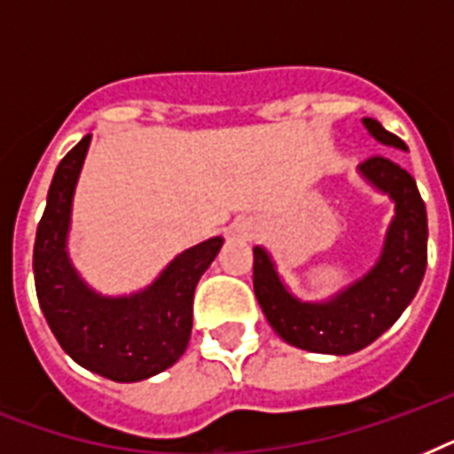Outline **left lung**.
<instances>
[{"label": "left lung", "instance_id": "1", "mask_svg": "<svg viewBox=\"0 0 454 454\" xmlns=\"http://www.w3.org/2000/svg\"><path fill=\"white\" fill-rule=\"evenodd\" d=\"M370 137L408 151L401 138L372 117H363ZM358 174L394 202V219L372 269L325 301L294 297L278 273L273 256L254 247V294L263 316L287 344L310 353L348 356L381 337L408 309L427 270V207L415 178L388 157H370Z\"/></svg>", "mask_w": 454, "mask_h": 454}]
</instances>
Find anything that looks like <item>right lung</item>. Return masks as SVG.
I'll list each match as a JSON object with an SVG mask.
<instances>
[{
    "label": "right lung",
    "instance_id": "add662e5",
    "mask_svg": "<svg viewBox=\"0 0 454 454\" xmlns=\"http://www.w3.org/2000/svg\"><path fill=\"white\" fill-rule=\"evenodd\" d=\"M91 134L56 167L37 226L35 287L60 348L89 372L113 381H141L184 356L192 330V294L216 259L223 238H209L176 254L148 287L110 297L89 287L67 252L73 198Z\"/></svg>",
    "mask_w": 454,
    "mask_h": 454
}]
</instances>
